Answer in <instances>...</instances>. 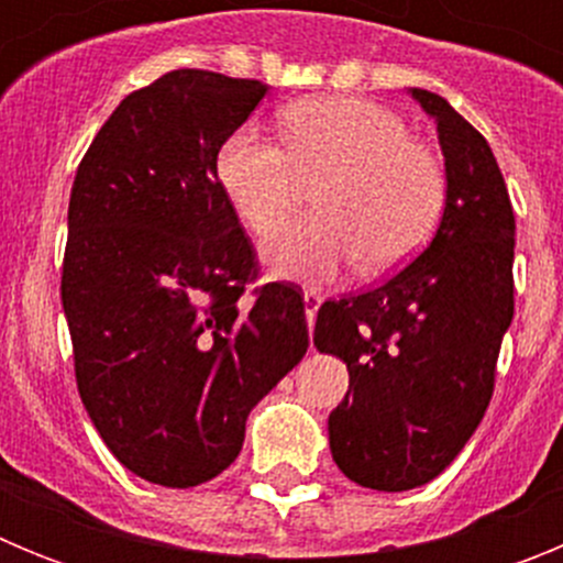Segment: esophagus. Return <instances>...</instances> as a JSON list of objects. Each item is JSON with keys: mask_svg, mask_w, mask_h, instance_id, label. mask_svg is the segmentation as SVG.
I'll use <instances>...</instances> for the list:
<instances>
[{"mask_svg": "<svg viewBox=\"0 0 563 563\" xmlns=\"http://www.w3.org/2000/svg\"><path fill=\"white\" fill-rule=\"evenodd\" d=\"M324 305V296L318 290H305V312H307V324H316V316H318V307Z\"/></svg>", "mask_w": 563, "mask_h": 563, "instance_id": "esophagus-1", "label": "esophagus"}]
</instances>
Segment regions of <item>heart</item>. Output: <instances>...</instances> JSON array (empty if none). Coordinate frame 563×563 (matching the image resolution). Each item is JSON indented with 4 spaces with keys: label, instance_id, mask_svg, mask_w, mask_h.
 Here are the masks:
<instances>
[{
    "label": "heart",
    "instance_id": "b5f03b06",
    "mask_svg": "<svg viewBox=\"0 0 563 563\" xmlns=\"http://www.w3.org/2000/svg\"><path fill=\"white\" fill-rule=\"evenodd\" d=\"M285 148L242 126L217 152V180L258 236L278 231L318 180L316 217L265 242L276 276L330 278L357 258L369 276L415 256L445 206V172L406 123L363 98H307L282 112Z\"/></svg>",
    "mask_w": 563,
    "mask_h": 563
}]
</instances>
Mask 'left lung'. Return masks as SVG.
<instances>
[{
    "label": "left lung",
    "mask_w": 563,
    "mask_h": 563,
    "mask_svg": "<svg viewBox=\"0 0 563 563\" xmlns=\"http://www.w3.org/2000/svg\"><path fill=\"white\" fill-rule=\"evenodd\" d=\"M409 96L434 118L445 206L429 247L361 296L327 301L312 343L350 369L330 415L343 476L372 490L437 479L485 417L514 321L516 220L494 152L449 101Z\"/></svg>",
    "instance_id": "obj_1"
}]
</instances>
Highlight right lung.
Wrapping results in <instances>:
<instances>
[{
  "label": "right lung",
  "mask_w": 563,
  "mask_h": 563,
  "mask_svg": "<svg viewBox=\"0 0 563 563\" xmlns=\"http://www.w3.org/2000/svg\"><path fill=\"white\" fill-rule=\"evenodd\" d=\"M267 87L174 69L118 103L76 172L62 305L84 409L134 476L222 474L245 420L305 357V301L265 285L217 180V152Z\"/></svg>",
  "instance_id": "obj_1"
}]
</instances>
